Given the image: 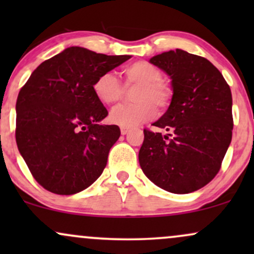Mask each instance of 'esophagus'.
<instances>
[{
  "mask_svg": "<svg viewBox=\"0 0 254 254\" xmlns=\"http://www.w3.org/2000/svg\"><path fill=\"white\" fill-rule=\"evenodd\" d=\"M130 132V129H127V127H122L121 129V133L122 135H127V133Z\"/></svg>",
  "mask_w": 254,
  "mask_h": 254,
  "instance_id": "34e87169",
  "label": "esophagus"
}]
</instances>
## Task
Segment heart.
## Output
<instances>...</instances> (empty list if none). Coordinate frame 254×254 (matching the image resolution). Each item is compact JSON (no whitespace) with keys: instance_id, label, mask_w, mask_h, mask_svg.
I'll use <instances>...</instances> for the list:
<instances>
[{"instance_id":"b5f03b06","label":"heart","mask_w":254,"mask_h":254,"mask_svg":"<svg viewBox=\"0 0 254 254\" xmlns=\"http://www.w3.org/2000/svg\"><path fill=\"white\" fill-rule=\"evenodd\" d=\"M123 77L127 87L138 86L133 94L136 104L119 105L113 109L110 115L112 124L131 129L154 117V105L159 109L168 106L172 92L161 81L162 72L155 65L145 61L130 63L123 69ZM93 92L101 104L112 105L122 98L124 88L115 74L104 72L93 83Z\"/></svg>"}]
</instances>
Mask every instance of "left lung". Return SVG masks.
Masks as SVG:
<instances>
[{"label": "left lung", "instance_id": "1", "mask_svg": "<svg viewBox=\"0 0 254 254\" xmlns=\"http://www.w3.org/2000/svg\"><path fill=\"white\" fill-rule=\"evenodd\" d=\"M149 62L170 76L173 95L153 123L168 133L144 130L139 166L159 188L190 193L220 171L232 141V92L214 64L188 51L162 52Z\"/></svg>", "mask_w": 254, "mask_h": 254}]
</instances>
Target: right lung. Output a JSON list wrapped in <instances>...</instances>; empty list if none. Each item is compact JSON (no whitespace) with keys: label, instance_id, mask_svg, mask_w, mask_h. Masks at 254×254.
Returning a JSON list of instances; mask_svg holds the SVG:
<instances>
[{"label":"right lung","instance_id":"add662e5","mask_svg":"<svg viewBox=\"0 0 254 254\" xmlns=\"http://www.w3.org/2000/svg\"><path fill=\"white\" fill-rule=\"evenodd\" d=\"M129 58L71 46L40 64L19 92L17 149L44 189L74 194L101 176L121 130L101 124L107 110L93 83Z\"/></svg>","mask_w":254,"mask_h":254}]
</instances>
